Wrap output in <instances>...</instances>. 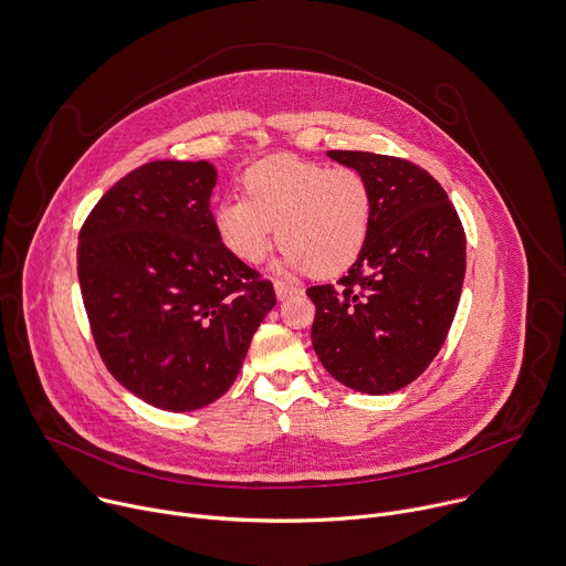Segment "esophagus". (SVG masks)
<instances>
[{"instance_id":"esophagus-1","label":"esophagus","mask_w":566,"mask_h":566,"mask_svg":"<svg viewBox=\"0 0 566 566\" xmlns=\"http://www.w3.org/2000/svg\"><path fill=\"white\" fill-rule=\"evenodd\" d=\"M274 292H276V298H279V301H285V298H290V296H294V294H301L298 287H292V285L283 283V281H276V283H274Z\"/></svg>"}]
</instances>
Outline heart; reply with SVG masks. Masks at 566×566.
<instances>
[{
    "instance_id": "1",
    "label": "heart",
    "mask_w": 566,
    "mask_h": 566,
    "mask_svg": "<svg viewBox=\"0 0 566 566\" xmlns=\"http://www.w3.org/2000/svg\"><path fill=\"white\" fill-rule=\"evenodd\" d=\"M243 200L213 209V230L234 259L256 265L265 259L274 228L283 252L279 270L318 279L344 274L361 256L373 222L366 178L350 167H329L279 156L250 167L241 180Z\"/></svg>"
}]
</instances>
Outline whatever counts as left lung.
Here are the masks:
<instances>
[{
	"label": "left lung",
	"instance_id": "1",
	"mask_svg": "<svg viewBox=\"0 0 566 566\" xmlns=\"http://www.w3.org/2000/svg\"><path fill=\"white\" fill-rule=\"evenodd\" d=\"M357 169L373 196L370 234L338 287L307 290L312 346L357 392L388 395L437 357L460 303L467 237L441 185L417 165L368 151H327Z\"/></svg>",
	"mask_w": 566,
	"mask_h": 566
}]
</instances>
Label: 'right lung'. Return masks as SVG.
Here are the masks:
<instances>
[{"instance_id": "right-lung-1", "label": "right lung", "mask_w": 566, "mask_h": 566, "mask_svg": "<svg viewBox=\"0 0 566 566\" xmlns=\"http://www.w3.org/2000/svg\"><path fill=\"white\" fill-rule=\"evenodd\" d=\"M216 180L209 160L147 163L99 198L80 232L77 279L99 357L167 412L228 392L276 305L272 283L216 237Z\"/></svg>"}]
</instances>
